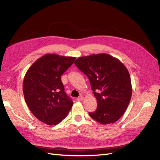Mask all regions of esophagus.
<instances>
[{
  "label": "esophagus",
  "mask_w": 160,
  "mask_h": 160,
  "mask_svg": "<svg viewBox=\"0 0 160 160\" xmlns=\"http://www.w3.org/2000/svg\"><path fill=\"white\" fill-rule=\"evenodd\" d=\"M83 99V97L82 95H80L78 98H77V101H81Z\"/></svg>",
  "instance_id": "esophagus-1"
}]
</instances>
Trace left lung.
Returning <instances> with one entry per match:
<instances>
[{
	"label": "left lung",
	"instance_id": "8db88e82",
	"mask_svg": "<svg viewBox=\"0 0 160 160\" xmlns=\"http://www.w3.org/2000/svg\"><path fill=\"white\" fill-rule=\"evenodd\" d=\"M75 65L88 77L98 101L90 117L101 124L117 122L126 111L132 94L128 69L117 58L106 53L81 57Z\"/></svg>",
	"mask_w": 160,
	"mask_h": 160
}]
</instances>
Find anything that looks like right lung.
<instances>
[{
	"instance_id": "1",
	"label": "right lung",
	"mask_w": 160,
	"mask_h": 160,
	"mask_svg": "<svg viewBox=\"0 0 160 160\" xmlns=\"http://www.w3.org/2000/svg\"><path fill=\"white\" fill-rule=\"evenodd\" d=\"M76 57L46 54L28 68L22 89L31 113L47 125H57L68 115L73 102L64 91L61 76Z\"/></svg>"
}]
</instances>
